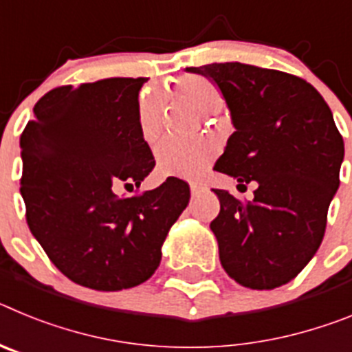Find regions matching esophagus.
<instances>
[{
	"instance_id": "esophagus-1",
	"label": "esophagus",
	"mask_w": 352,
	"mask_h": 352,
	"mask_svg": "<svg viewBox=\"0 0 352 352\" xmlns=\"http://www.w3.org/2000/svg\"><path fill=\"white\" fill-rule=\"evenodd\" d=\"M190 192H192V195H199L201 194V192H203V186L199 185V183H190Z\"/></svg>"
}]
</instances>
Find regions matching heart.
<instances>
[{"mask_svg":"<svg viewBox=\"0 0 352 352\" xmlns=\"http://www.w3.org/2000/svg\"><path fill=\"white\" fill-rule=\"evenodd\" d=\"M176 95L190 104L201 114H217L223 107V95L210 77L185 76L176 82ZM164 95L158 89L148 88L139 95L138 123L142 138L155 141L162 129ZM214 157V146L210 141H179L164 139L157 146V164L164 174L194 176Z\"/></svg>","mask_w":352,"mask_h":352,"instance_id":"obj_1","label":"heart"}]
</instances>
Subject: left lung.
Instances as JSON below:
<instances>
[{"label":"left lung","mask_w":352,"mask_h":352,"mask_svg":"<svg viewBox=\"0 0 352 352\" xmlns=\"http://www.w3.org/2000/svg\"><path fill=\"white\" fill-rule=\"evenodd\" d=\"M188 72L219 84L236 126L214 170L245 190L257 183L254 201L214 190L220 213L210 227L222 268L243 287H280L309 264L324 238L344 139L321 93L301 77L238 61Z\"/></svg>","instance_id":"left-lung-1"}]
</instances>
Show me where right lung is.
Here are the masks:
<instances>
[{
	"label": "right lung",
	"mask_w": 352,
	"mask_h": 352,
	"mask_svg": "<svg viewBox=\"0 0 352 352\" xmlns=\"http://www.w3.org/2000/svg\"><path fill=\"white\" fill-rule=\"evenodd\" d=\"M146 77H111L51 89L21 135V194L26 222L67 278L96 291L146 282L162 243L190 199V186L167 178L132 190L155 167L138 123ZM129 190V192H130Z\"/></svg>",
	"instance_id": "add662e5"
}]
</instances>
